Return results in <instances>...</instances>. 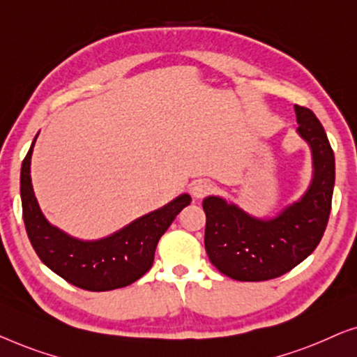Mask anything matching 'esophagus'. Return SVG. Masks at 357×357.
<instances>
[{"instance_id":"obj_1","label":"esophagus","mask_w":357,"mask_h":357,"mask_svg":"<svg viewBox=\"0 0 357 357\" xmlns=\"http://www.w3.org/2000/svg\"><path fill=\"white\" fill-rule=\"evenodd\" d=\"M212 190H213V185L205 179L195 181V183H192V185H190V194H192V197H195V199L207 197Z\"/></svg>"}]
</instances>
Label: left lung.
Returning a JSON list of instances; mask_svg holds the SVG:
<instances>
[{"label": "left lung", "instance_id": "1", "mask_svg": "<svg viewBox=\"0 0 357 357\" xmlns=\"http://www.w3.org/2000/svg\"><path fill=\"white\" fill-rule=\"evenodd\" d=\"M298 132L314 155V181L299 202L277 218L255 220L223 199L204 200L205 250L215 267L238 281H265L288 273L317 248L327 228L335 185V155L322 123L294 105Z\"/></svg>", "mask_w": 357, "mask_h": 357}]
</instances>
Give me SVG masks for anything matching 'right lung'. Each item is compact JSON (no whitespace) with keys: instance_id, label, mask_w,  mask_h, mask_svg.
Masks as SVG:
<instances>
[{"instance_id":"add662e5","label":"right lung","mask_w":357,"mask_h":357,"mask_svg":"<svg viewBox=\"0 0 357 357\" xmlns=\"http://www.w3.org/2000/svg\"><path fill=\"white\" fill-rule=\"evenodd\" d=\"M33 144L22 162L21 197L24 225L40 260L68 283L85 291L124 288L144 277L152 268L160 238L181 210L190 204L189 195H181L107 239L93 243L73 239L52 227L40 212L30 183Z\"/></svg>"}]
</instances>
